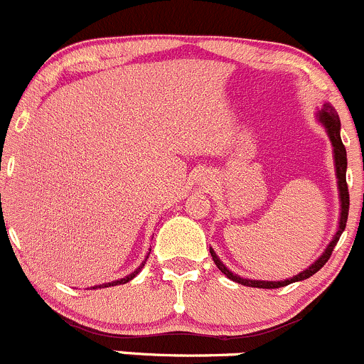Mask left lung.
<instances>
[{"mask_svg":"<svg viewBox=\"0 0 364 364\" xmlns=\"http://www.w3.org/2000/svg\"><path fill=\"white\" fill-rule=\"evenodd\" d=\"M317 119L322 122V126L326 127V133H328L329 140H331L333 145V157H335V168H336V178H338V191H340V223H338V230H336L335 237H333L329 245L326 247L324 252L321 254L319 259H316V263H312L306 269H303L301 273L298 275L291 277V279L286 280H277V282H268V280H252V279H243V277H238L237 273L231 272L230 268L223 264V261L219 259L213 249H210V254H212L213 263L217 264V268L228 277V279L235 280V282L242 284V286H249V287H259V289H277V287H284L287 284L293 282H299V280H305L309 277H312L314 273H317L319 269L328 263V259L331 257L333 249H335L336 242H338L340 237H342L343 230H346L347 224V217H349V187H347V151L342 144V138H340V119L338 114L335 112V108L331 107L329 103H324V107L317 112Z\"/></svg>","mask_w":364,"mask_h":364,"instance_id":"obj_1","label":"left lung"}]
</instances>
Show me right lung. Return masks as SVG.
I'll return each instance as SVG.
<instances>
[{
  "label": "right lung",
  "mask_w": 364,
  "mask_h": 364,
  "mask_svg": "<svg viewBox=\"0 0 364 364\" xmlns=\"http://www.w3.org/2000/svg\"><path fill=\"white\" fill-rule=\"evenodd\" d=\"M147 257H149V256H147ZM145 261H147V259H145ZM145 261H144V263H141V266H140V268H136V269H134V272H133V273H131V275H127V277H124V279H121V280H114V282H108V284H101V286H100V287H110V286H119V284H126V282H129V280H133V279H134V277H136V275H138V273H140V269H141V268H144ZM96 287H98V286H95V287H92V289H96Z\"/></svg>",
  "instance_id": "obj_1"
}]
</instances>
